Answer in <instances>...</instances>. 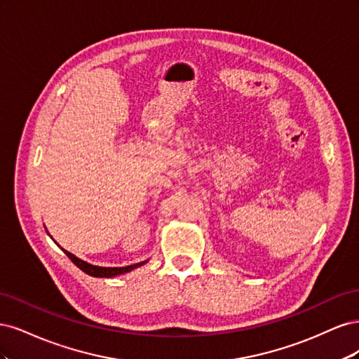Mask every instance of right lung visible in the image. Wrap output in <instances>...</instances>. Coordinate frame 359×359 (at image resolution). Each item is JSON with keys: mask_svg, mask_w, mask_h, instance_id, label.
Segmentation results:
<instances>
[{"mask_svg": "<svg viewBox=\"0 0 359 359\" xmlns=\"http://www.w3.org/2000/svg\"><path fill=\"white\" fill-rule=\"evenodd\" d=\"M64 250V248H62ZM64 253H66L69 256V259L72 260V262L79 266L83 273L90 274L93 277H114V276H118V274H124V273H128V271H132L140 265H144L145 262H140V264H135V265H128V266H121V268H107V266H97V265H91L88 262H85V260L76 257L74 255H72L70 252H67V250H64Z\"/></svg>", "mask_w": 359, "mask_h": 359, "instance_id": "add662e5", "label": "right lung"}]
</instances>
